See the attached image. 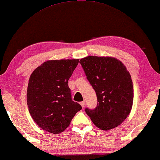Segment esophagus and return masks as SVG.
<instances>
[{
	"instance_id": "obj_1",
	"label": "esophagus",
	"mask_w": 160,
	"mask_h": 160,
	"mask_svg": "<svg viewBox=\"0 0 160 160\" xmlns=\"http://www.w3.org/2000/svg\"><path fill=\"white\" fill-rule=\"evenodd\" d=\"M80 103V105H81V106H82V108H84V106H85V101L81 102Z\"/></svg>"
}]
</instances>
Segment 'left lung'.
<instances>
[{"mask_svg":"<svg viewBox=\"0 0 160 160\" xmlns=\"http://www.w3.org/2000/svg\"><path fill=\"white\" fill-rule=\"evenodd\" d=\"M80 63L98 98L97 106L86 108L85 112L102 130L117 127L132 110L133 88L130 74L114 58L89 56L80 59Z\"/></svg>","mask_w":160,"mask_h":160,"instance_id":"left-lung-1","label":"left lung"}]
</instances>
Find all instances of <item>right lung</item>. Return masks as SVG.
<instances>
[{
	"instance_id": "obj_1",
	"label": "right lung",
	"mask_w": 160,
	"mask_h": 160,
	"mask_svg": "<svg viewBox=\"0 0 160 160\" xmlns=\"http://www.w3.org/2000/svg\"><path fill=\"white\" fill-rule=\"evenodd\" d=\"M79 59L48 61L31 74L27 89V105L33 120L42 129L54 134L68 127L82 109L72 99L68 80Z\"/></svg>"
}]
</instances>
